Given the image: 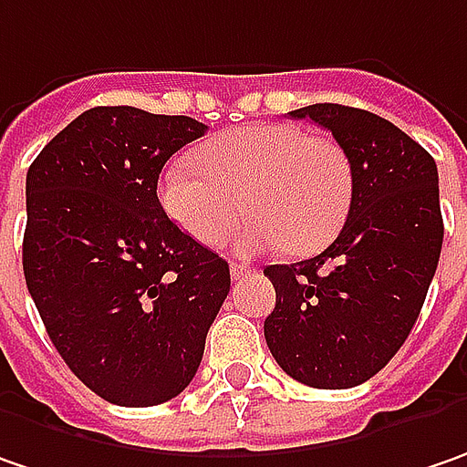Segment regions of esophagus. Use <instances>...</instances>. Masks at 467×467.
<instances>
[{"label":"esophagus","instance_id":"obj_1","mask_svg":"<svg viewBox=\"0 0 467 467\" xmlns=\"http://www.w3.org/2000/svg\"><path fill=\"white\" fill-rule=\"evenodd\" d=\"M248 272H251V266H245V264H233V266H230V276H233L234 282L243 279Z\"/></svg>","mask_w":467,"mask_h":467}]
</instances>
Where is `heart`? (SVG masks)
Returning a JSON list of instances; mask_svg holds the SVG:
<instances>
[{"mask_svg":"<svg viewBox=\"0 0 467 467\" xmlns=\"http://www.w3.org/2000/svg\"><path fill=\"white\" fill-rule=\"evenodd\" d=\"M195 164H172L159 201L174 224L203 245H216L243 216L234 248L258 254L290 248L314 254L329 245L353 206L355 177L348 151L293 122H255L201 143Z\"/></svg>","mask_w":467,"mask_h":467,"instance_id":"heart-1","label":"heart"}]
</instances>
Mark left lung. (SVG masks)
Instances as JSON below:
<instances>
[{
	"instance_id": "1",
	"label": "left lung",
	"mask_w": 467,
	"mask_h": 467,
	"mask_svg": "<svg viewBox=\"0 0 467 467\" xmlns=\"http://www.w3.org/2000/svg\"><path fill=\"white\" fill-rule=\"evenodd\" d=\"M290 117L314 119L348 151L353 206L324 254L264 269L276 290L264 337L295 381L350 389L395 358L423 308L444 237L436 161L366 109L311 104Z\"/></svg>"
}]
</instances>
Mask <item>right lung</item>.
<instances>
[{"label":"right lung","instance_id":"add662e5","mask_svg":"<svg viewBox=\"0 0 467 467\" xmlns=\"http://www.w3.org/2000/svg\"><path fill=\"white\" fill-rule=\"evenodd\" d=\"M206 125L93 107L57 132L26 177L23 274L57 353L114 405L177 397L230 293L224 258L164 213L161 167Z\"/></svg>","mask_w":467,"mask_h":467}]
</instances>
